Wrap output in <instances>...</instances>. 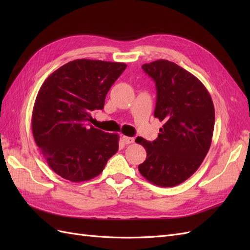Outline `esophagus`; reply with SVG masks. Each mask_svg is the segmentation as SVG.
Segmentation results:
<instances>
[{
  "instance_id": "34e87169",
  "label": "esophagus",
  "mask_w": 250,
  "mask_h": 250,
  "mask_svg": "<svg viewBox=\"0 0 250 250\" xmlns=\"http://www.w3.org/2000/svg\"><path fill=\"white\" fill-rule=\"evenodd\" d=\"M122 141H123L125 144H132V143H134V139H133V138L126 137V135H123V137H122Z\"/></svg>"
}]
</instances>
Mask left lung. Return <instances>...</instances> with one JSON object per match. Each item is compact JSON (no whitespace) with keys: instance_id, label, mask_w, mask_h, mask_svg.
<instances>
[{"instance_id":"left-lung-1","label":"left lung","mask_w":250,"mask_h":250,"mask_svg":"<svg viewBox=\"0 0 250 250\" xmlns=\"http://www.w3.org/2000/svg\"><path fill=\"white\" fill-rule=\"evenodd\" d=\"M142 69L155 82L154 117L164 125L155 141L140 138L137 142L147 152L139 171L153 185L175 187L197 171L208 152L214 104L202 82L176 63L158 59Z\"/></svg>"}]
</instances>
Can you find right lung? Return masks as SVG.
Segmentation results:
<instances>
[{"label":"right lung","instance_id":"add662e5","mask_svg":"<svg viewBox=\"0 0 250 250\" xmlns=\"http://www.w3.org/2000/svg\"><path fill=\"white\" fill-rule=\"evenodd\" d=\"M123 62L76 59L44 80L32 112V132L49 167L72 183L103 171L119 149V135L88 126L90 112L103 109L105 97L126 69Z\"/></svg>","mask_w":250,"mask_h":250}]
</instances>
